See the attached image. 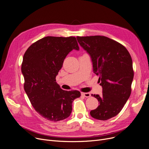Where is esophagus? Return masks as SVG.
<instances>
[{
    "mask_svg": "<svg viewBox=\"0 0 149 149\" xmlns=\"http://www.w3.org/2000/svg\"><path fill=\"white\" fill-rule=\"evenodd\" d=\"M81 95L85 97H89L91 96V94L89 93H81Z\"/></svg>",
    "mask_w": 149,
    "mask_h": 149,
    "instance_id": "1",
    "label": "esophagus"
}]
</instances>
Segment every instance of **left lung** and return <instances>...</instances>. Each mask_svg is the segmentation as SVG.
<instances>
[{"label": "left lung", "instance_id": "left-lung-1", "mask_svg": "<svg viewBox=\"0 0 149 149\" xmlns=\"http://www.w3.org/2000/svg\"><path fill=\"white\" fill-rule=\"evenodd\" d=\"M77 39L91 56L94 73L99 77L98 82L102 86V95H93L99 105L90 114L94 119L107 120L120 113L131 94L134 77L132 57L123 45L108 37Z\"/></svg>", "mask_w": 149, "mask_h": 149}]
</instances>
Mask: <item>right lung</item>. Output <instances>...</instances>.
<instances>
[{
	"label": "right lung",
	"mask_w": 149,
	"mask_h": 149,
	"mask_svg": "<svg viewBox=\"0 0 149 149\" xmlns=\"http://www.w3.org/2000/svg\"><path fill=\"white\" fill-rule=\"evenodd\" d=\"M73 49L79 50L74 36H46L32 44L23 56L25 91L36 111L50 121L68 118L72 102L81 95L79 91L61 89L55 79L64 60Z\"/></svg>",
	"instance_id": "obj_1"
}]
</instances>
